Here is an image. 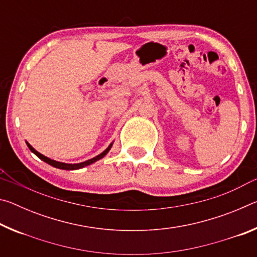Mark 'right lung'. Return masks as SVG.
Instances as JSON below:
<instances>
[{"label":"right lung","mask_w":257,"mask_h":257,"mask_svg":"<svg viewBox=\"0 0 257 257\" xmlns=\"http://www.w3.org/2000/svg\"><path fill=\"white\" fill-rule=\"evenodd\" d=\"M28 145V147H29V150L33 152V153L35 154V155H37L38 158H40L41 160H43L44 161V162H46L47 164H50V165H52V167H54V168H58V169H63V170H77V169H81V168H84V167H86V165H89V164H92V163H94V162H96V161H98L99 159H102V158H104V156H105L106 154H107V152L110 151V149H111V146H112V144L107 147V149L103 152V153H101L99 155H97L96 158H93V159H90V160H88V161H85V162H81V163H77V164H68V163H62V162H58V161H54V160H51V159H49V158H46V156H44L43 154H41V153H38V152L36 151V150H34L32 146H30L29 144H27Z\"/></svg>","instance_id":"add662e5"}]
</instances>
